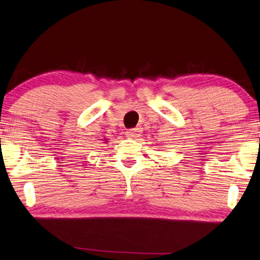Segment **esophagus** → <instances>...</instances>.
<instances>
[{"instance_id": "esophagus-1", "label": "esophagus", "mask_w": 260, "mask_h": 260, "mask_svg": "<svg viewBox=\"0 0 260 260\" xmlns=\"http://www.w3.org/2000/svg\"><path fill=\"white\" fill-rule=\"evenodd\" d=\"M126 136L128 139H137V137L141 136V128L136 127V128H131L126 131Z\"/></svg>"}]
</instances>
